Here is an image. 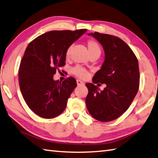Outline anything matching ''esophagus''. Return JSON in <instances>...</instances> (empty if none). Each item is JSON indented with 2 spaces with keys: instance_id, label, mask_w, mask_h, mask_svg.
<instances>
[{
  "instance_id": "34e87169",
  "label": "esophagus",
  "mask_w": 158,
  "mask_h": 158,
  "mask_svg": "<svg viewBox=\"0 0 158 158\" xmlns=\"http://www.w3.org/2000/svg\"><path fill=\"white\" fill-rule=\"evenodd\" d=\"M76 82H77V85L78 86H81V85H84V82H82V81H81L80 80H76Z\"/></svg>"
}]
</instances>
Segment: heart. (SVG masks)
Masks as SVG:
<instances>
[{
  "label": "heart",
  "instance_id": "obj_1",
  "mask_svg": "<svg viewBox=\"0 0 158 158\" xmlns=\"http://www.w3.org/2000/svg\"><path fill=\"white\" fill-rule=\"evenodd\" d=\"M87 46H88V52L90 56L92 55H95V54H101V48L98 42L92 39H89L86 42ZM72 46H70L67 48L65 53V57L66 59H69L70 57V54L72 52ZM72 73L74 75H75L77 77L81 78V79H86L89 75V72L88 70H86L84 68L80 66L79 65L75 66L73 67L71 70Z\"/></svg>",
  "mask_w": 158,
  "mask_h": 158
}]
</instances>
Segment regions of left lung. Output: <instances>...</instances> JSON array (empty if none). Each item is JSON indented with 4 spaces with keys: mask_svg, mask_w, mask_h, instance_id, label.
Here are the masks:
<instances>
[{
    "mask_svg": "<svg viewBox=\"0 0 158 158\" xmlns=\"http://www.w3.org/2000/svg\"><path fill=\"white\" fill-rule=\"evenodd\" d=\"M88 35L94 37L105 52V60L92 81L94 84H106V87L99 92L94 84H86L88 89L86 107L96 120L104 122L112 121L128 109L138 92V58L120 38L98 32Z\"/></svg>",
    "mask_w": 158,
    "mask_h": 158,
    "instance_id": "1",
    "label": "left lung"
}]
</instances>
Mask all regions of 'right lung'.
Returning <instances> with one entry per match:
<instances>
[{
    "instance_id": "add662e5",
    "label": "right lung",
    "mask_w": 158,
    "mask_h": 158,
    "mask_svg": "<svg viewBox=\"0 0 158 158\" xmlns=\"http://www.w3.org/2000/svg\"><path fill=\"white\" fill-rule=\"evenodd\" d=\"M87 31H53L31 41L24 52L19 70V82L24 101L34 113L53 118L65 110L67 101L77 86L73 77L54 81L56 70L65 65L67 48Z\"/></svg>"
}]
</instances>
